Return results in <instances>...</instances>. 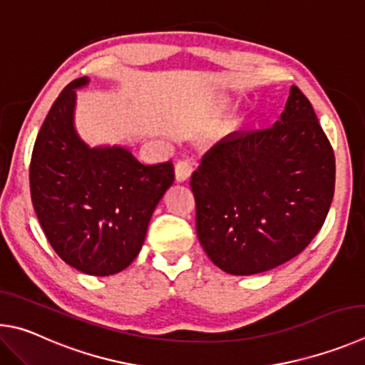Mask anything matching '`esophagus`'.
I'll list each match as a JSON object with an SVG mask.
<instances>
[{
	"label": "esophagus",
	"mask_w": 365,
	"mask_h": 365,
	"mask_svg": "<svg viewBox=\"0 0 365 365\" xmlns=\"http://www.w3.org/2000/svg\"><path fill=\"white\" fill-rule=\"evenodd\" d=\"M175 175H176L178 182L187 181L190 175H192V165L189 162H178L175 166Z\"/></svg>",
	"instance_id": "1"
}]
</instances>
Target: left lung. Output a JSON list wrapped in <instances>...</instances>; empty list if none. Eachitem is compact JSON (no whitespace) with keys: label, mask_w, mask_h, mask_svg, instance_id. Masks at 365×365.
<instances>
[{"label":"left lung","mask_w":365,"mask_h":365,"mask_svg":"<svg viewBox=\"0 0 365 365\" xmlns=\"http://www.w3.org/2000/svg\"><path fill=\"white\" fill-rule=\"evenodd\" d=\"M190 187L208 258L232 276H253L295 258L321 231L335 190L334 150L292 86L276 123L220 139Z\"/></svg>","instance_id":"left-lung-1"}]
</instances>
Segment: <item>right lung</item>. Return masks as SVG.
I'll return each instance as SVG.
<instances>
[{"instance_id":"right-lung-1","label":"right lung","mask_w":365,"mask_h":365,"mask_svg":"<svg viewBox=\"0 0 365 365\" xmlns=\"http://www.w3.org/2000/svg\"><path fill=\"white\" fill-rule=\"evenodd\" d=\"M88 85V76L73 80L44 118L31 153L30 192L56 253L76 271L104 277L139 255L175 168L140 163L120 144H88L75 126L76 91Z\"/></svg>"}]
</instances>
